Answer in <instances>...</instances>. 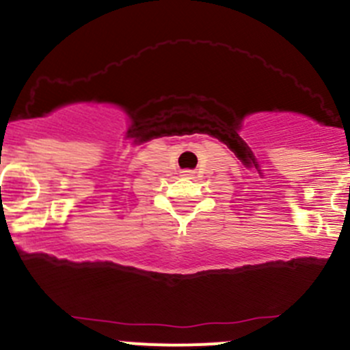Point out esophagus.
<instances>
[{"instance_id": "34e87169", "label": "esophagus", "mask_w": 350, "mask_h": 350, "mask_svg": "<svg viewBox=\"0 0 350 350\" xmlns=\"http://www.w3.org/2000/svg\"><path fill=\"white\" fill-rule=\"evenodd\" d=\"M185 175H190V172H185Z\"/></svg>"}]
</instances>
